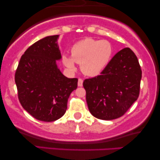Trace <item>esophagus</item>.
<instances>
[{"mask_svg":"<svg viewBox=\"0 0 160 160\" xmlns=\"http://www.w3.org/2000/svg\"><path fill=\"white\" fill-rule=\"evenodd\" d=\"M78 87H82L83 86V80L82 79V78H78Z\"/></svg>","mask_w":160,"mask_h":160,"instance_id":"34e87169","label":"esophagus"}]
</instances>
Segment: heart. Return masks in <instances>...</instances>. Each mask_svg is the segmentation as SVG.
Returning <instances> with one entry per match:
<instances>
[{
	"mask_svg": "<svg viewBox=\"0 0 160 160\" xmlns=\"http://www.w3.org/2000/svg\"><path fill=\"white\" fill-rule=\"evenodd\" d=\"M71 56L63 54V65L71 72L76 70V62L81 65L85 75L96 76L108 66L113 57V48L107 40L85 38L74 43L71 49Z\"/></svg>",
	"mask_w": 160,
	"mask_h": 160,
	"instance_id": "obj_1",
	"label": "heart"
}]
</instances>
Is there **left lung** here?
Instances as JSON below:
<instances>
[{
    "label": "left lung",
    "instance_id": "8db88e82",
    "mask_svg": "<svg viewBox=\"0 0 160 160\" xmlns=\"http://www.w3.org/2000/svg\"><path fill=\"white\" fill-rule=\"evenodd\" d=\"M141 76L138 60L130 48L116 54L100 75L83 82L92 115L102 120L123 116L138 98Z\"/></svg>",
    "mask_w": 160,
    "mask_h": 160
}]
</instances>
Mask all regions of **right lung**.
Instances as JSON below:
<instances>
[{"instance_id": "right-lung-1", "label": "right lung", "mask_w": 160, "mask_h": 160, "mask_svg": "<svg viewBox=\"0 0 160 160\" xmlns=\"http://www.w3.org/2000/svg\"><path fill=\"white\" fill-rule=\"evenodd\" d=\"M59 35L33 43L21 57L15 73L19 102L35 119L56 121L65 114L68 99L77 88L78 79L67 78L57 65L62 58Z\"/></svg>"}]
</instances>
